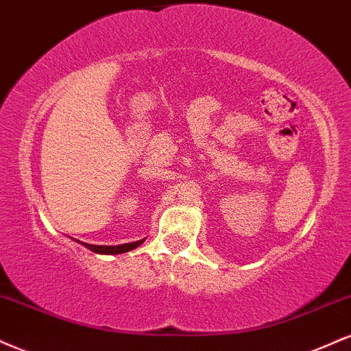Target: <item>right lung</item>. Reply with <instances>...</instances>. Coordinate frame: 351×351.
<instances>
[{
	"mask_svg": "<svg viewBox=\"0 0 351 351\" xmlns=\"http://www.w3.org/2000/svg\"><path fill=\"white\" fill-rule=\"evenodd\" d=\"M78 241V240H75ZM80 245H84L85 248H88L90 251L98 254H121L126 253V251H131L134 248H138L139 245H143L144 240H138L134 243H125V245H117V246H101V245H90V243H84V241H78Z\"/></svg>",
	"mask_w": 351,
	"mask_h": 351,
	"instance_id": "add662e5",
	"label": "right lung"
}]
</instances>
